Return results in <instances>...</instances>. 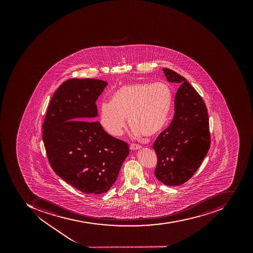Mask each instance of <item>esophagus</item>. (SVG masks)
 Segmentation results:
<instances>
[{"mask_svg": "<svg viewBox=\"0 0 253 253\" xmlns=\"http://www.w3.org/2000/svg\"><path fill=\"white\" fill-rule=\"evenodd\" d=\"M141 149V146L136 145V144H131V145H130V149H131V150H137V149Z\"/></svg>", "mask_w": 253, "mask_h": 253, "instance_id": "1", "label": "esophagus"}]
</instances>
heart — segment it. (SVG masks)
I'll list each match as a JSON object with an SVG mask.
<instances>
[{"mask_svg":"<svg viewBox=\"0 0 253 253\" xmlns=\"http://www.w3.org/2000/svg\"><path fill=\"white\" fill-rule=\"evenodd\" d=\"M172 102V90L166 83L125 85L111 95L110 102L100 105V125L111 135L121 136L127 118L136 136H155L167 124Z\"/></svg>","mask_w":253,"mask_h":253,"instance_id":"1","label":"heart"}]
</instances>
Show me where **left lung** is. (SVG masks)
Segmentation results:
<instances>
[{"label":"left lung","instance_id":"1","mask_svg":"<svg viewBox=\"0 0 253 253\" xmlns=\"http://www.w3.org/2000/svg\"><path fill=\"white\" fill-rule=\"evenodd\" d=\"M167 81L179 85L170 125L157 137L153 149L155 176L167 186L183 184L194 176L210 148L209 118L202 97L184 77L163 68Z\"/></svg>","mask_w":253,"mask_h":253}]
</instances>
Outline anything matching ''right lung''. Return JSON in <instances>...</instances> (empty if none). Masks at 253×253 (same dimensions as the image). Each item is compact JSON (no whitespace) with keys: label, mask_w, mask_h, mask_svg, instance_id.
<instances>
[{"label":"right lung","mask_w":253,"mask_h":253,"mask_svg":"<svg viewBox=\"0 0 253 253\" xmlns=\"http://www.w3.org/2000/svg\"><path fill=\"white\" fill-rule=\"evenodd\" d=\"M107 85L96 79L65 81L52 96L42 125L43 142L54 172L86 194L108 192L129 154L126 142L108 134L94 121L96 101Z\"/></svg>","instance_id":"obj_1"}]
</instances>
